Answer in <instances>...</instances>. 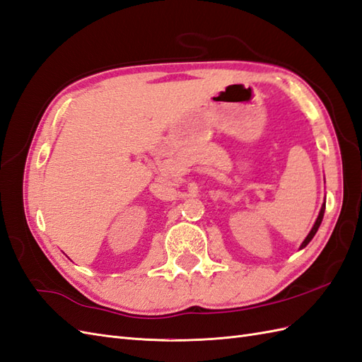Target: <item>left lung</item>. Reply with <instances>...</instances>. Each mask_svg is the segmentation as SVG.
<instances>
[{
  "mask_svg": "<svg viewBox=\"0 0 362 362\" xmlns=\"http://www.w3.org/2000/svg\"><path fill=\"white\" fill-rule=\"evenodd\" d=\"M324 211H325V202H324V205H322V208H321V211H319V216H317V219H316V222H315V225H313V228L310 230V233L307 234V238L304 239V242L300 243V250L305 248V247L308 245V243H310V240H312V239L315 238V234H316V231H317V228H319V225H321V222H322Z\"/></svg>",
  "mask_w": 362,
  "mask_h": 362,
  "instance_id": "8db88e82",
  "label": "left lung"
}]
</instances>
